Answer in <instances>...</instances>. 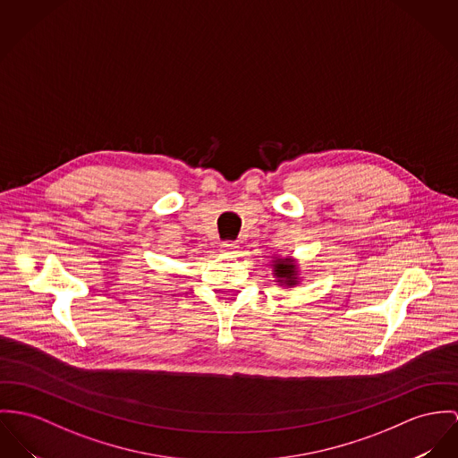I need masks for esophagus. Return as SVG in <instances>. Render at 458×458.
I'll return each mask as SVG.
<instances>
[{"label": "esophagus", "instance_id": "34e87169", "mask_svg": "<svg viewBox=\"0 0 458 458\" xmlns=\"http://www.w3.org/2000/svg\"><path fill=\"white\" fill-rule=\"evenodd\" d=\"M237 247L235 242H223V250H235Z\"/></svg>", "mask_w": 458, "mask_h": 458}]
</instances>
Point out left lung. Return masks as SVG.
Segmentation results:
<instances>
[{"label":"left lung","mask_w":458,"mask_h":458,"mask_svg":"<svg viewBox=\"0 0 458 458\" xmlns=\"http://www.w3.org/2000/svg\"><path fill=\"white\" fill-rule=\"evenodd\" d=\"M276 276L281 284H287V285H294L296 284V270H294V265L291 259H279L276 263V268H274Z\"/></svg>","instance_id":"left-lung-1"}]
</instances>
